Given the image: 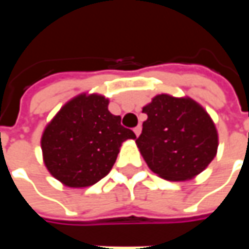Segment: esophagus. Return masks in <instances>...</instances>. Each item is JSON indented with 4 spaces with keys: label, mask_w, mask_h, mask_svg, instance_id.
<instances>
[{
    "label": "esophagus",
    "mask_w": 249,
    "mask_h": 249,
    "mask_svg": "<svg viewBox=\"0 0 249 249\" xmlns=\"http://www.w3.org/2000/svg\"><path fill=\"white\" fill-rule=\"evenodd\" d=\"M135 133H136V136H139L141 133V125H137V126H136L135 129Z\"/></svg>",
    "instance_id": "34e87169"
}]
</instances>
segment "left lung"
Returning <instances> with one entry per match:
<instances>
[{
  "label": "left lung",
  "instance_id": "obj_1",
  "mask_svg": "<svg viewBox=\"0 0 249 249\" xmlns=\"http://www.w3.org/2000/svg\"><path fill=\"white\" fill-rule=\"evenodd\" d=\"M142 112L148 119L136 144L152 172L169 181H184L203 172L213 160L217 130L192 98L159 94Z\"/></svg>",
  "mask_w": 249,
  "mask_h": 249
}]
</instances>
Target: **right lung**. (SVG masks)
<instances>
[{
    "instance_id": "1",
    "label": "right lung",
    "mask_w": 249,
    "mask_h": 249,
    "mask_svg": "<svg viewBox=\"0 0 249 249\" xmlns=\"http://www.w3.org/2000/svg\"><path fill=\"white\" fill-rule=\"evenodd\" d=\"M98 94H80L66 103L42 133L41 148L48 171L68 187L93 185L113 167L120 146L136 139L108 110Z\"/></svg>"
}]
</instances>
